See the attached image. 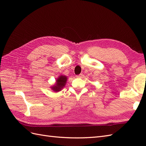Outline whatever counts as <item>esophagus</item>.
<instances>
[{
  "label": "esophagus",
  "instance_id": "esophagus-1",
  "mask_svg": "<svg viewBox=\"0 0 146 146\" xmlns=\"http://www.w3.org/2000/svg\"><path fill=\"white\" fill-rule=\"evenodd\" d=\"M83 74H80V75H78V76H77V77H79V78H82V77H83Z\"/></svg>",
  "mask_w": 146,
  "mask_h": 146
}]
</instances>
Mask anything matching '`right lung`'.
<instances>
[{
  "label": "right lung",
  "instance_id": "right-lung-1",
  "mask_svg": "<svg viewBox=\"0 0 146 146\" xmlns=\"http://www.w3.org/2000/svg\"><path fill=\"white\" fill-rule=\"evenodd\" d=\"M66 81H67V77L63 76V75L62 76H60L56 79V83L55 84V85L51 87V89L55 92L61 91L65 86Z\"/></svg>",
  "mask_w": 146,
  "mask_h": 146
}]
</instances>
